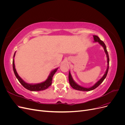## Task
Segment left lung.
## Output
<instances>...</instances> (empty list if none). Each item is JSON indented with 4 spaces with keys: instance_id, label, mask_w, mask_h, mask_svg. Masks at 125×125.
<instances>
[{
    "instance_id": "8db88e82",
    "label": "left lung",
    "mask_w": 125,
    "mask_h": 125,
    "mask_svg": "<svg viewBox=\"0 0 125 125\" xmlns=\"http://www.w3.org/2000/svg\"><path fill=\"white\" fill-rule=\"evenodd\" d=\"M93 39H94V42H98L101 45L102 47H103L104 50V52H105L106 55L107 62V66L106 70L104 74L103 75V77H102L99 81H97L93 86L89 87V88H85V87L82 86L80 85H79L77 83L75 82L74 81V80L73 79V77H72L71 74L70 73V71H69V83H70V85L71 86L72 88H73L74 89H75V90H79V91H91V90L95 89V88H97V86H99L102 83V82H103V81H104V80L105 79L106 77V75L107 74L108 70V68H109V56H108V52H107V50H106V45H105V44H104L103 42L101 41L99 37H98L97 36L93 35Z\"/></svg>"
}]
</instances>
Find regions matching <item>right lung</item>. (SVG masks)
Listing matches in <instances>:
<instances>
[{"instance_id": "right-lung-1", "label": "right lung", "mask_w": 125, "mask_h": 125, "mask_svg": "<svg viewBox=\"0 0 125 125\" xmlns=\"http://www.w3.org/2000/svg\"><path fill=\"white\" fill-rule=\"evenodd\" d=\"M16 55V52H14L13 55V62H12V65H13V69L15 75H16V78L18 79V81H19L20 83L23 85L25 89L31 91H43L45 89H47L49 86H51L52 83V77H53L54 74L56 72L58 69V68H57L51 71L50 74L48 76L47 79L45 81L42 82L41 83H28L25 82L23 79H22L18 73H17L16 67H15V64H14V58Z\"/></svg>"}]
</instances>
